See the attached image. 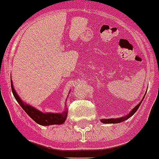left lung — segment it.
I'll return each mask as SVG.
<instances>
[{
  "instance_id": "1",
  "label": "left lung",
  "mask_w": 159,
  "mask_h": 159,
  "mask_svg": "<svg viewBox=\"0 0 159 159\" xmlns=\"http://www.w3.org/2000/svg\"><path fill=\"white\" fill-rule=\"evenodd\" d=\"M146 94L144 95V96H143V99L141 100V102H139V103L138 105H136L135 107H134L133 109H132L131 111H130V112H129V114H127V116H123V117H119V118H116V119H100L101 123H122V122L125 121V120H127V119H128L129 118L131 117L133 115H134V113H135L136 111H137V110L139 109V106L141 105L142 102H143V99H144V97H145Z\"/></svg>"
}]
</instances>
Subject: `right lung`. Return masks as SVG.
Wrapping results in <instances>:
<instances>
[{"label":"right lung","instance_id":"1","mask_svg":"<svg viewBox=\"0 0 159 159\" xmlns=\"http://www.w3.org/2000/svg\"><path fill=\"white\" fill-rule=\"evenodd\" d=\"M11 88H12V94H13L14 97L18 102V103L23 108V110L28 114V116L31 119H33L36 123L42 125V126H50V125L54 124H63L65 122L67 116V107H65V110L61 113H52V112L44 113V112L37 110L34 107L23 102V100L20 98V96L14 89L12 80H11Z\"/></svg>","mask_w":159,"mask_h":159}]
</instances>
